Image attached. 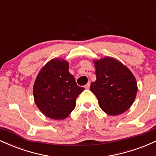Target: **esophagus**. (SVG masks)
Returning a JSON list of instances; mask_svg holds the SVG:
<instances>
[{
    "instance_id": "esophagus-1",
    "label": "esophagus",
    "mask_w": 156,
    "mask_h": 156,
    "mask_svg": "<svg viewBox=\"0 0 156 156\" xmlns=\"http://www.w3.org/2000/svg\"><path fill=\"white\" fill-rule=\"evenodd\" d=\"M90 85H91V83H90V82H88L87 84H86L84 87H85V89H89L90 87Z\"/></svg>"
}]
</instances>
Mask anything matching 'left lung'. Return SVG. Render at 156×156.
<instances>
[{
  "instance_id": "1",
  "label": "left lung",
  "mask_w": 156,
  "mask_h": 156,
  "mask_svg": "<svg viewBox=\"0 0 156 156\" xmlns=\"http://www.w3.org/2000/svg\"><path fill=\"white\" fill-rule=\"evenodd\" d=\"M97 80L90 90L96 95L105 112L117 115L126 111L134 102L137 84L134 75L115 59L105 57L94 62Z\"/></svg>"
}]
</instances>
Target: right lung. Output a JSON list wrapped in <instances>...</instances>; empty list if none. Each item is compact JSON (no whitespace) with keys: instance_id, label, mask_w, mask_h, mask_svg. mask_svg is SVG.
<instances>
[{"instance_id":"1","label":"right lung","mask_w":156,"mask_h":156,"mask_svg":"<svg viewBox=\"0 0 156 156\" xmlns=\"http://www.w3.org/2000/svg\"><path fill=\"white\" fill-rule=\"evenodd\" d=\"M68 62L54 59L43 67L33 86L37 108L51 119H65L76 107V100L84 90L69 73Z\"/></svg>"}]
</instances>
